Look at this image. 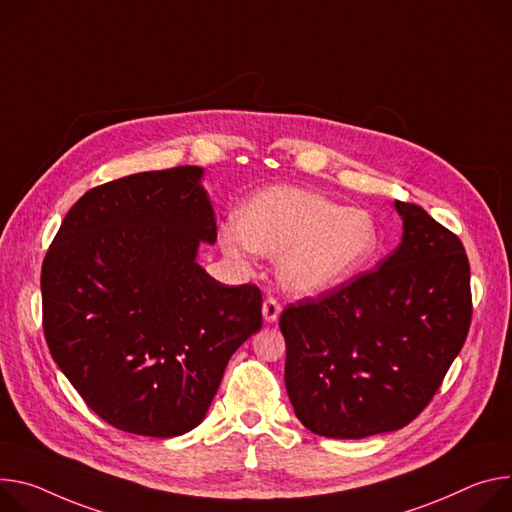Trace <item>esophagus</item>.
I'll use <instances>...</instances> for the list:
<instances>
[{
  "label": "esophagus",
  "mask_w": 512,
  "mask_h": 512,
  "mask_svg": "<svg viewBox=\"0 0 512 512\" xmlns=\"http://www.w3.org/2000/svg\"><path fill=\"white\" fill-rule=\"evenodd\" d=\"M261 312H263V320H265V322H275L277 318H280V312H282V304L277 302L275 298L267 296V298H265V302H263V308H261Z\"/></svg>",
  "instance_id": "esophagus-1"
}]
</instances>
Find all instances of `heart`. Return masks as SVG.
<instances>
[{"label": "heart", "instance_id": "heart-1", "mask_svg": "<svg viewBox=\"0 0 512 512\" xmlns=\"http://www.w3.org/2000/svg\"><path fill=\"white\" fill-rule=\"evenodd\" d=\"M220 245L235 259L249 251L280 254L282 286L316 296L343 286L371 261L380 247V228L363 208H343L322 194L277 185L245 202L237 224L220 230Z\"/></svg>", "mask_w": 512, "mask_h": 512}]
</instances>
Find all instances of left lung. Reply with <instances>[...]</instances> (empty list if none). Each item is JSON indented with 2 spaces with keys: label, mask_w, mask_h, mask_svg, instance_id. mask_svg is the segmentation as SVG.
Listing matches in <instances>:
<instances>
[{
  "label": "left lung",
  "mask_w": 512,
  "mask_h": 512,
  "mask_svg": "<svg viewBox=\"0 0 512 512\" xmlns=\"http://www.w3.org/2000/svg\"><path fill=\"white\" fill-rule=\"evenodd\" d=\"M394 206L402 241L378 269L280 316L290 402L322 437L406 427L431 402L470 331L466 249L421 206Z\"/></svg>",
  "instance_id": "8db88e82"
}]
</instances>
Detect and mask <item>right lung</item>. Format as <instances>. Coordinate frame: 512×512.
<instances>
[{
	"mask_svg": "<svg viewBox=\"0 0 512 512\" xmlns=\"http://www.w3.org/2000/svg\"><path fill=\"white\" fill-rule=\"evenodd\" d=\"M202 167L128 175L85 192L42 261V329L85 404L124 433L198 427L228 359L261 329V292L198 265L216 243Z\"/></svg>",
	"mask_w": 512,
	"mask_h": 512,
	"instance_id": "add662e5",
	"label": "right lung"
}]
</instances>
